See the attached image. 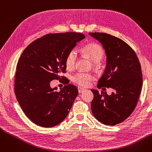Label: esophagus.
Instances as JSON below:
<instances>
[{"instance_id":"34e87169","label":"esophagus","mask_w":152,"mask_h":152,"mask_svg":"<svg viewBox=\"0 0 152 152\" xmlns=\"http://www.w3.org/2000/svg\"><path fill=\"white\" fill-rule=\"evenodd\" d=\"M77 89H78L79 93H82V92H83L85 91V89H83V88H82V87H78Z\"/></svg>"}]
</instances>
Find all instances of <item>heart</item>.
<instances>
[{
	"instance_id": "heart-1",
	"label": "heart",
	"mask_w": 152,
	"mask_h": 152,
	"mask_svg": "<svg viewBox=\"0 0 152 152\" xmlns=\"http://www.w3.org/2000/svg\"><path fill=\"white\" fill-rule=\"evenodd\" d=\"M82 53L92 61L96 63L99 61L103 57L104 51L102 47L95 43H89L83 46L81 49ZM77 58L76 50H71L66 55L65 60V66L67 69H72L75 65ZM94 76L89 73L79 72L72 77V81L81 87L89 86L94 79Z\"/></svg>"
}]
</instances>
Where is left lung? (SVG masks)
<instances>
[{
    "label": "left lung",
    "mask_w": 152,
    "mask_h": 152,
    "mask_svg": "<svg viewBox=\"0 0 152 152\" xmlns=\"http://www.w3.org/2000/svg\"><path fill=\"white\" fill-rule=\"evenodd\" d=\"M99 41L107 55V66L97 87H111L107 92L92 89V112L98 121L109 126L121 123L135 108L142 87L141 66L136 53L121 39L103 33H90Z\"/></svg>",
    "instance_id": "1"
}]
</instances>
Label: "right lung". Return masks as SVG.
I'll return each instance as SVG.
<instances>
[{"label": "right lung", "instance_id": "1", "mask_svg": "<svg viewBox=\"0 0 152 152\" xmlns=\"http://www.w3.org/2000/svg\"><path fill=\"white\" fill-rule=\"evenodd\" d=\"M86 37L75 32L48 34L31 43L18 60L15 79V94L23 112L43 127L57 126L68 115L77 96V87L64 86L52 89L53 79L63 80L66 55Z\"/></svg>", "mask_w": 152, "mask_h": 152}]
</instances>
